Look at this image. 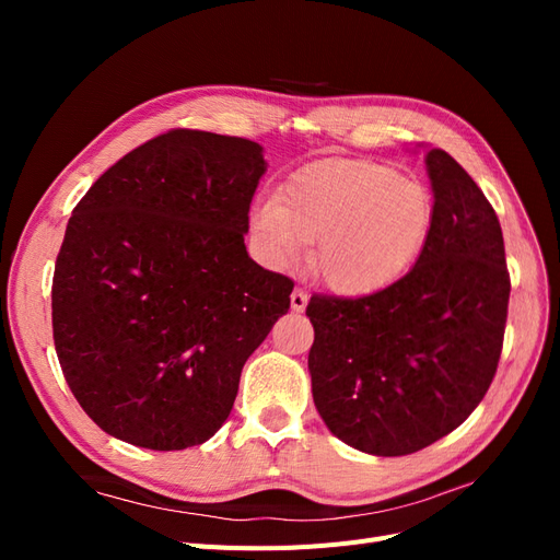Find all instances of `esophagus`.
<instances>
[{
    "label": "esophagus",
    "mask_w": 560,
    "mask_h": 560,
    "mask_svg": "<svg viewBox=\"0 0 560 560\" xmlns=\"http://www.w3.org/2000/svg\"><path fill=\"white\" fill-rule=\"evenodd\" d=\"M308 299H311V296H308V292L294 290V292H292V299H290V301H292V311H294V313H301L303 308L308 306Z\"/></svg>",
    "instance_id": "1"
}]
</instances>
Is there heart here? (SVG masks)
<instances>
[{
    "label": "heart",
    "instance_id": "1",
    "mask_svg": "<svg viewBox=\"0 0 560 560\" xmlns=\"http://www.w3.org/2000/svg\"><path fill=\"white\" fill-rule=\"evenodd\" d=\"M434 222L425 184L374 161H329L296 173L280 198L249 212L261 259L290 268L306 243L313 268L331 290L371 294L413 266Z\"/></svg>",
    "mask_w": 560,
    "mask_h": 560
}]
</instances>
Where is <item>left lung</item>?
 Returning <instances> with one entry per match:
<instances>
[{
  "label": "left lung",
  "mask_w": 560,
  "mask_h": 560,
  "mask_svg": "<svg viewBox=\"0 0 560 560\" xmlns=\"http://www.w3.org/2000/svg\"><path fill=\"white\" fill-rule=\"evenodd\" d=\"M434 222L416 266L360 299L315 294L313 401L371 455H409L477 409L498 371L510 303L498 214L453 156L425 154Z\"/></svg>",
  "instance_id": "1"
}]
</instances>
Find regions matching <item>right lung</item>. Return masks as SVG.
<instances>
[{
  "label": "right lung",
  "mask_w": 560,
  "mask_h": 560,
  "mask_svg": "<svg viewBox=\"0 0 560 560\" xmlns=\"http://www.w3.org/2000/svg\"><path fill=\"white\" fill-rule=\"evenodd\" d=\"M264 149L177 128L79 200L56 259L54 341L72 395L132 446L182 451L224 425L241 371L294 282L249 259Z\"/></svg>",
  "instance_id": "obj_1"
}]
</instances>
